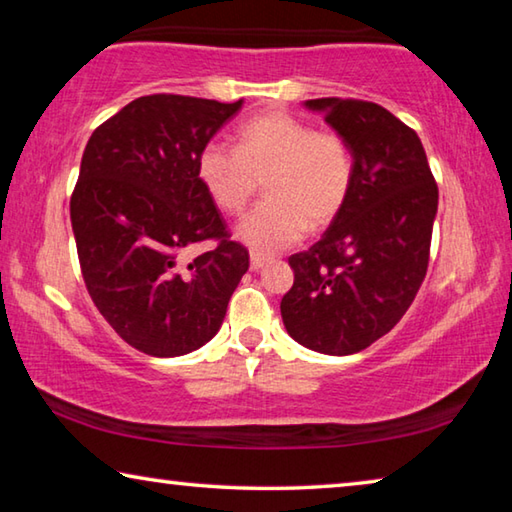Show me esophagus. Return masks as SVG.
I'll use <instances>...</instances> for the list:
<instances>
[{
	"label": "esophagus",
	"instance_id": "34e87169",
	"mask_svg": "<svg viewBox=\"0 0 512 512\" xmlns=\"http://www.w3.org/2000/svg\"><path fill=\"white\" fill-rule=\"evenodd\" d=\"M268 262H271V259L264 257L262 253H250V268H253V271H259V268H264Z\"/></svg>",
	"mask_w": 512,
	"mask_h": 512
}]
</instances>
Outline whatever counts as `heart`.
Segmentation results:
<instances>
[{
	"label": "heart",
	"instance_id": "obj_1",
	"mask_svg": "<svg viewBox=\"0 0 512 512\" xmlns=\"http://www.w3.org/2000/svg\"><path fill=\"white\" fill-rule=\"evenodd\" d=\"M196 176L225 214H241L262 180L266 198L239 223L237 235L257 253H275L311 230L325 228L348 203L354 155L336 131L268 110L239 126L235 149L207 142L196 155Z\"/></svg>",
	"mask_w": 512,
	"mask_h": 512
}]
</instances>
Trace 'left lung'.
Returning <instances> with one entry per match:
<instances>
[{"label":"left lung","mask_w":512,"mask_h":512,"mask_svg":"<svg viewBox=\"0 0 512 512\" xmlns=\"http://www.w3.org/2000/svg\"><path fill=\"white\" fill-rule=\"evenodd\" d=\"M307 106L348 140L354 180L320 241L289 257L296 277L280 309L300 345L343 357L391 332L420 291L438 185L420 137L379 103L325 97Z\"/></svg>","instance_id":"8db88e82"}]
</instances>
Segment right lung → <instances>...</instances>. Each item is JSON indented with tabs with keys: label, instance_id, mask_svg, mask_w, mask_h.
Segmentation results:
<instances>
[{
	"label": "right lung",
	"instance_id": "obj_1",
	"mask_svg": "<svg viewBox=\"0 0 512 512\" xmlns=\"http://www.w3.org/2000/svg\"><path fill=\"white\" fill-rule=\"evenodd\" d=\"M185 94H149L92 133L69 201L83 282L135 350L180 357L219 332L248 250L196 176V155L237 115ZM210 240L194 260L184 250Z\"/></svg>",
	"mask_w": 512,
	"mask_h": 512
}]
</instances>
